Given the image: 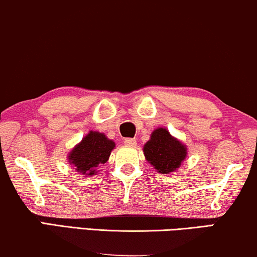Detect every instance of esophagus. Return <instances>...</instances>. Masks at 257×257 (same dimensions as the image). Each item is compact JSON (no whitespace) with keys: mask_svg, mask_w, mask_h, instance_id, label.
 Returning <instances> with one entry per match:
<instances>
[{"mask_svg":"<svg viewBox=\"0 0 257 257\" xmlns=\"http://www.w3.org/2000/svg\"><path fill=\"white\" fill-rule=\"evenodd\" d=\"M124 144L126 146H130V147H135L137 145V140L136 139H132V138H126L124 140Z\"/></svg>","mask_w":257,"mask_h":257,"instance_id":"esophagus-1","label":"esophagus"}]
</instances>
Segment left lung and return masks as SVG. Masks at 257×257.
<instances>
[{
  "label": "left lung",
  "instance_id": "obj_1",
  "mask_svg": "<svg viewBox=\"0 0 257 257\" xmlns=\"http://www.w3.org/2000/svg\"><path fill=\"white\" fill-rule=\"evenodd\" d=\"M144 154L148 162L161 174H170L180 168L187 158L185 145L170 135L167 128L159 127L145 144Z\"/></svg>",
  "mask_w": 257,
  "mask_h": 257
}]
</instances>
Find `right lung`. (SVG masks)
I'll use <instances>...</instances> for the list:
<instances>
[{
	"instance_id": "1",
	"label": "right lung",
	"mask_w": 257,
	"mask_h": 257,
	"mask_svg": "<svg viewBox=\"0 0 257 257\" xmlns=\"http://www.w3.org/2000/svg\"><path fill=\"white\" fill-rule=\"evenodd\" d=\"M114 148V143L103 133L90 131L68 154V161L77 173L83 175L97 174V167L104 165Z\"/></svg>"
}]
</instances>
